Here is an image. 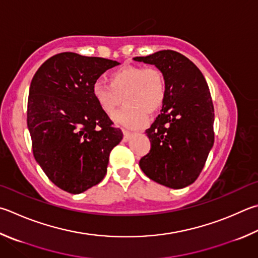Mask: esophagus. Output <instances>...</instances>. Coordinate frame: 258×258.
I'll use <instances>...</instances> for the list:
<instances>
[{"label":"esophagus","mask_w":258,"mask_h":258,"mask_svg":"<svg viewBox=\"0 0 258 258\" xmlns=\"http://www.w3.org/2000/svg\"><path fill=\"white\" fill-rule=\"evenodd\" d=\"M123 134H124V139L123 140H124L125 142L127 141V140H130V138L133 135V133L130 132V131H127V130H123Z\"/></svg>","instance_id":"esophagus-1"}]
</instances>
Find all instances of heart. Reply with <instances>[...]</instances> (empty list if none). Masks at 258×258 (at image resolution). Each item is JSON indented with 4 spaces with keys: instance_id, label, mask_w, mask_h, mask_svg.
I'll list each match as a JSON object with an SVG mask.
<instances>
[{
    "instance_id": "1",
    "label": "heart",
    "mask_w": 258,
    "mask_h": 258,
    "mask_svg": "<svg viewBox=\"0 0 258 258\" xmlns=\"http://www.w3.org/2000/svg\"><path fill=\"white\" fill-rule=\"evenodd\" d=\"M92 96L107 116H113L124 100L126 106L115 119L127 127H141L148 114H157L165 104L166 74L158 67L125 65L109 73L108 84L93 83Z\"/></svg>"
}]
</instances>
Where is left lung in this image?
Here are the masks:
<instances>
[{"label":"left lung","mask_w":258,"mask_h":258,"mask_svg":"<svg viewBox=\"0 0 258 258\" xmlns=\"http://www.w3.org/2000/svg\"><path fill=\"white\" fill-rule=\"evenodd\" d=\"M166 74L167 97L160 115L145 131L151 143L139 165L150 179L184 188L198 179L214 143V108L199 68L175 50L134 57Z\"/></svg>","instance_id":"1"}]
</instances>
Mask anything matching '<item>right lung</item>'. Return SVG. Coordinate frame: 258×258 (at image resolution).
<instances>
[{
  "mask_svg": "<svg viewBox=\"0 0 258 258\" xmlns=\"http://www.w3.org/2000/svg\"><path fill=\"white\" fill-rule=\"evenodd\" d=\"M116 60L65 51L40 65L28 97L32 153L51 182L80 194L104 179L110 151L123 139L92 96Z\"/></svg>",
  "mask_w": 258,
  "mask_h": 258,
  "instance_id": "1",
  "label": "right lung"
}]
</instances>
